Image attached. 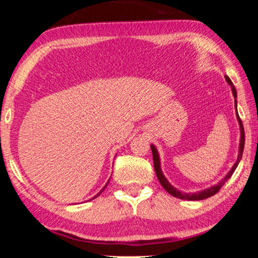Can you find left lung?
I'll return each mask as SVG.
<instances>
[{
	"mask_svg": "<svg viewBox=\"0 0 258 258\" xmlns=\"http://www.w3.org/2000/svg\"><path fill=\"white\" fill-rule=\"evenodd\" d=\"M226 81L228 82V85L231 86L232 88V93H233V97H234V106H236V110H237V91L236 88H234L233 84H232L231 79L226 76ZM237 119L238 122H239V126H240V142H239V154H238V158H237V161L234 163L233 166L230 171H228V173L219 182L218 184H215V185H213L211 187H207V189L202 190V191H197V192H194V194H186V192H182L179 191V190L176 189V187L171 185L170 183H168V180L165 178V176L163 174V171H161V167H160V158H159V154H158V151L157 148H155V146L151 145V148H152V154H153V163H154V170H155V173H157V177L159 179V182H160L161 185L168 194H171V195L177 197V199H182V200H187V201H200V200H205V199H208V197H211L213 195H215L219 190L221 189V186L224 185L225 183L227 182L228 179H230V177L233 174L234 170H236L238 164H239L240 159H241V155H243V151H244V142H245V134H244V126H243V123H241V120L239 118V116H238V112H237Z\"/></svg>",
	"mask_w": 258,
	"mask_h": 258,
	"instance_id": "8db88e82",
	"label": "left lung"
}]
</instances>
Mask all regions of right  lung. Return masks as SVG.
Segmentation results:
<instances>
[{
	"label": "right lung",
	"mask_w": 258,
	"mask_h": 258,
	"mask_svg": "<svg viewBox=\"0 0 258 258\" xmlns=\"http://www.w3.org/2000/svg\"><path fill=\"white\" fill-rule=\"evenodd\" d=\"M105 187H106V185H105V186L103 187V190L105 189ZM103 190H101V191H100V192H103ZM100 192H99V194H100ZM99 194H98V195H99ZM98 195H97V196H98ZM97 196H94V197H93V199H95V197H97Z\"/></svg>",
	"instance_id": "right-lung-1"
}]
</instances>
